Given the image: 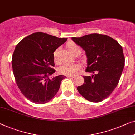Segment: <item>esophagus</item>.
Segmentation results:
<instances>
[{
    "label": "esophagus",
    "mask_w": 135,
    "mask_h": 135,
    "mask_svg": "<svg viewBox=\"0 0 135 135\" xmlns=\"http://www.w3.org/2000/svg\"><path fill=\"white\" fill-rule=\"evenodd\" d=\"M67 77H68V78H75V77H76V75H67Z\"/></svg>",
    "instance_id": "34e87169"
}]
</instances>
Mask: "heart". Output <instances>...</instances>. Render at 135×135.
<instances>
[{
  "label": "heart",
  "mask_w": 135,
  "mask_h": 135,
  "mask_svg": "<svg viewBox=\"0 0 135 135\" xmlns=\"http://www.w3.org/2000/svg\"><path fill=\"white\" fill-rule=\"evenodd\" d=\"M68 48L73 55H78L81 53V48L78 45H76L75 43H71L68 45ZM57 53L58 49H56L54 52L53 56L55 62H57ZM81 68V65L78 63L74 64H63L58 67L59 73L62 75H71L76 73Z\"/></svg>",
  "instance_id": "heart-1"
}]
</instances>
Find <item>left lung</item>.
Masks as SVG:
<instances>
[{
	"label": "left lung",
	"mask_w": 135,
	"mask_h": 135,
	"mask_svg": "<svg viewBox=\"0 0 135 135\" xmlns=\"http://www.w3.org/2000/svg\"><path fill=\"white\" fill-rule=\"evenodd\" d=\"M72 40L86 52V72L84 82L77 87L79 94L88 101L100 102L110 95L118 84L125 65L122 47L106 35L92 33Z\"/></svg>",
	"instance_id": "1"
}]
</instances>
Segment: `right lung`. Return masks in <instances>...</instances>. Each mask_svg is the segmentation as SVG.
<instances>
[{
	"label": "right lung",
	"instance_id": "add662e5",
	"mask_svg": "<svg viewBox=\"0 0 135 135\" xmlns=\"http://www.w3.org/2000/svg\"><path fill=\"white\" fill-rule=\"evenodd\" d=\"M67 40L38 32L16 45L11 61L13 74L21 92L30 102L46 103L57 93L65 76H49L56 71L53 53Z\"/></svg>",
	"mask_w": 135,
	"mask_h": 135
}]
</instances>
